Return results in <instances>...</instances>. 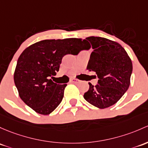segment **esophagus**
<instances>
[{
  "label": "esophagus",
  "instance_id": "1",
  "mask_svg": "<svg viewBox=\"0 0 148 148\" xmlns=\"http://www.w3.org/2000/svg\"><path fill=\"white\" fill-rule=\"evenodd\" d=\"M79 82V79H75V78H72L70 79V82L71 83H73V84H76V83H78V82Z\"/></svg>",
  "mask_w": 148,
  "mask_h": 148
}]
</instances>
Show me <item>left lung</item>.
I'll return each instance as SVG.
<instances>
[{"mask_svg":"<svg viewBox=\"0 0 148 148\" xmlns=\"http://www.w3.org/2000/svg\"><path fill=\"white\" fill-rule=\"evenodd\" d=\"M94 49L86 69L96 74L98 84L88 83L84 98L91 105L103 108L117 103L130 84L133 64L123 47L116 42L101 37H88L82 42V49Z\"/></svg>","mask_w":148,"mask_h":148,"instance_id":"obj_1","label":"left lung"}]
</instances>
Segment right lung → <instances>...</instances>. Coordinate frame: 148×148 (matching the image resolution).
<instances>
[{"instance_id":"1","label":"right lung","mask_w":148,"mask_h":148,"mask_svg":"<svg viewBox=\"0 0 148 148\" xmlns=\"http://www.w3.org/2000/svg\"><path fill=\"white\" fill-rule=\"evenodd\" d=\"M81 43L80 38L45 40L20 55L14 82L21 99L36 113L49 115L62 102L66 84H57L51 78L59 71L64 56L79 53Z\"/></svg>"}]
</instances>
